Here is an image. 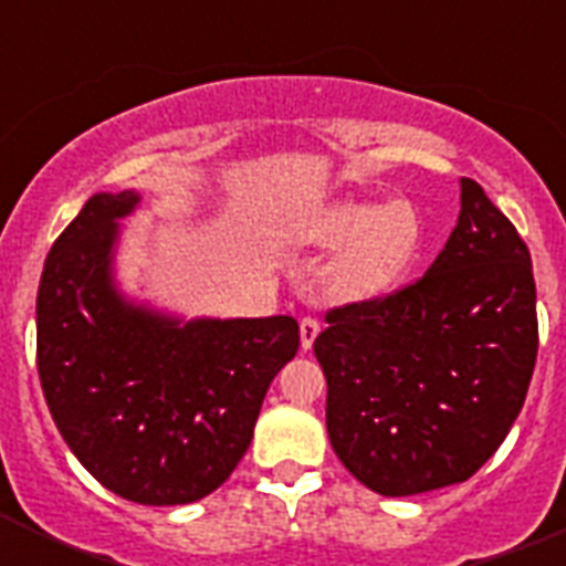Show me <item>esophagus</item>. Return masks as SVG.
I'll return each mask as SVG.
<instances>
[{
    "instance_id": "34e87169",
    "label": "esophagus",
    "mask_w": 566,
    "mask_h": 566,
    "mask_svg": "<svg viewBox=\"0 0 566 566\" xmlns=\"http://www.w3.org/2000/svg\"><path fill=\"white\" fill-rule=\"evenodd\" d=\"M317 334H319V319L317 317L300 319V343H303V348H306V352L314 345Z\"/></svg>"
}]
</instances>
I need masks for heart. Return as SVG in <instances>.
<instances>
[{
  "mask_svg": "<svg viewBox=\"0 0 566 566\" xmlns=\"http://www.w3.org/2000/svg\"><path fill=\"white\" fill-rule=\"evenodd\" d=\"M323 247H343L332 263V286L343 297L371 300L408 277L422 247V221L408 201L337 203L317 221Z\"/></svg>",
  "mask_w": 566,
  "mask_h": 566,
  "instance_id": "obj_1",
  "label": "heart"
}]
</instances>
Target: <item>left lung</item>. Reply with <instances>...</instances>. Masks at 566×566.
Masks as SVG:
<instances>
[{
	"label": "left lung",
	"mask_w": 566,
	"mask_h": 566,
	"mask_svg": "<svg viewBox=\"0 0 566 566\" xmlns=\"http://www.w3.org/2000/svg\"><path fill=\"white\" fill-rule=\"evenodd\" d=\"M314 354L334 453L365 488L417 496L470 479L496 453L536 368L527 243L462 178V212L428 272L326 314Z\"/></svg>",
	"instance_id": "left-lung-1"
}]
</instances>
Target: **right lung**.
<instances>
[{"mask_svg":"<svg viewBox=\"0 0 566 566\" xmlns=\"http://www.w3.org/2000/svg\"><path fill=\"white\" fill-rule=\"evenodd\" d=\"M133 189L98 192L56 238L36 297L50 417L115 496L189 504L221 488L252 442L269 382L300 348L289 314L181 319L133 306L109 263Z\"/></svg>","mask_w":566,"mask_h":566,"instance_id":"right-lung-1","label":"right lung"}]
</instances>
